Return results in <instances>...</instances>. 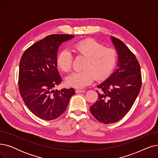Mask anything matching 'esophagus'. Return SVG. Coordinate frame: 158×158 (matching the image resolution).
I'll list each match as a JSON object with an SVG mask.
<instances>
[{
    "instance_id": "34e87169",
    "label": "esophagus",
    "mask_w": 158,
    "mask_h": 158,
    "mask_svg": "<svg viewBox=\"0 0 158 158\" xmlns=\"http://www.w3.org/2000/svg\"><path fill=\"white\" fill-rule=\"evenodd\" d=\"M76 92L77 94H79V93H84L85 92V91L84 89H76Z\"/></svg>"
}]
</instances>
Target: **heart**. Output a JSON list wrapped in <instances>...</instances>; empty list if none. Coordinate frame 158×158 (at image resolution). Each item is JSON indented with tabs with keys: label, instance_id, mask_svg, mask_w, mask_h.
I'll list each match as a JSON object with an SVG mask.
<instances>
[{
	"label": "heart",
	"instance_id": "heart-1",
	"mask_svg": "<svg viewBox=\"0 0 158 158\" xmlns=\"http://www.w3.org/2000/svg\"><path fill=\"white\" fill-rule=\"evenodd\" d=\"M73 51L79 56L86 58L83 70L72 73L66 79L68 85L82 88L92 83L95 79L103 80L108 77L113 71L117 60L116 50L105 47L94 39H86L77 41L72 45ZM73 57L68 49H64L58 54L56 63L60 70L69 72L72 67Z\"/></svg>",
	"mask_w": 158,
	"mask_h": 158
}]
</instances>
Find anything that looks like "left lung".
Listing matches in <instances>:
<instances>
[{
  "label": "left lung",
  "mask_w": 158,
  "mask_h": 158,
  "mask_svg": "<svg viewBox=\"0 0 158 158\" xmlns=\"http://www.w3.org/2000/svg\"><path fill=\"white\" fill-rule=\"evenodd\" d=\"M118 54V67L97 86L98 98L90 111L100 122L115 123L123 118L135 103L142 86L140 66L136 56L120 40L111 36Z\"/></svg>",
  "instance_id": "left-lung-1"
}]
</instances>
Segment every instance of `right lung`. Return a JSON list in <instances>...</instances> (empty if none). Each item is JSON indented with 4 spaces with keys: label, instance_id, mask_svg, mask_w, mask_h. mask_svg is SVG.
I'll list each match as a JSON object with an SVG mask.
<instances>
[{
    "label": "right lung",
    "instance_id": "right-lung-1",
    "mask_svg": "<svg viewBox=\"0 0 158 158\" xmlns=\"http://www.w3.org/2000/svg\"><path fill=\"white\" fill-rule=\"evenodd\" d=\"M69 35H51L27 48L20 61L19 88L28 109L38 118L52 120L68 106L73 88L54 89L62 78L57 69L58 48L73 38Z\"/></svg>",
    "mask_w": 158,
    "mask_h": 158
}]
</instances>
